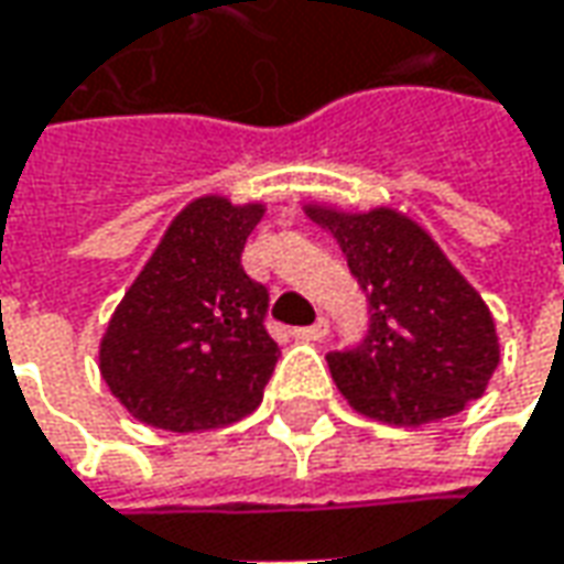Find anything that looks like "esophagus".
<instances>
[{"instance_id": "obj_1", "label": "esophagus", "mask_w": 564, "mask_h": 564, "mask_svg": "<svg viewBox=\"0 0 564 564\" xmlns=\"http://www.w3.org/2000/svg\"><path fill=\"white\" fill-rule=\"evenodd\" d=\"M296 337H300V340H324V337H327V321L318 318L315 324H308V327H300Z\"/></svg>"}]
</instances>
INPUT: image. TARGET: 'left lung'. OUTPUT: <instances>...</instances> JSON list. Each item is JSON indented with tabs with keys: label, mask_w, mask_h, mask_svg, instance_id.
Returning a JSON list of instances; mask_svg holds the SVG:
<instances>
[{
	"label": "left lung",
	"mask_w": 564,
	"mask_h": 564,
	"mask_svg": "<svg viewBox=\"0 0 564 564\" xmlns=\"http://www.w3.org/2000/svg\"><path fill=\"white\" fill-rule=\"evenodd\" d=\"M305 215L330 230L368 293V337L327 356L346 402L365 417L417 427L484 397L499 365L494 315L434 237L387 205L308 203Z\"/></svg>",
	"instance_id": "obj_1"
}]
</instances>
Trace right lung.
<instances>
[{
    "instance_id": "right-lung-1",
    "label": "right lung",
    "mask_w": 564,
    "mask_h": 564,
    "mask_svg": "<svg viewBox=\"0 0 564 564\" xmlns=\"http://www.w3.org/2000/svg\"><path fill=\"white\" fill-rule=\"evenodd\" d=\"M262 203L199 196L167 224L99 343L111 397L137 421L199 434L259 409L278 365L268 290L240 264Z\"/></svg>"
}]
</instances>
